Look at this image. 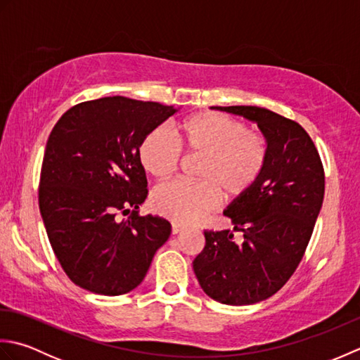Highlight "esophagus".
<instances>
[{"instance_id": "esophagus-1", "label": "esophagus", "mask_w": 360, "mask_h": 360, "mask_svg": "<svg viewBox=\"0 0 360 360\" xmlns=\"http://www.w3.org/2000/svg\"><path fill=\"white\" fill-rule=\"evenodd\" d=\"M182 231H184V227H182L181 224H176V223L172 224V233H173V235H178V233H181Z\"/></svg>"}]
</instances>
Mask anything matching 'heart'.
Wrapping results in <instances>:
<instances>
[{"instance_id": "obj_1", "label": "heart", "mask_w": 360, "mask_h": 360, "mask_svg": "<svg viewBox=\"0 0 360 360\" xmlns=\"http://www.w3.org/2000/svg\"><path fill=\"white\" fill-rule=\"evenodd\" d=\"M179 147L201 155L198 182L173 181L155 190L151 205L159 215L179 224L202 218L219 201L249 193L262 178L269 147L262 134L248 131L243 122L221 112H200L178 127ZM181 153L165 128H155L139 145V160L155 179H167L179 164Z\"/></svg>"}]
</instances>
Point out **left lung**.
Here are the masks:
<instances>
[{
  "label": "left lung",
  "mask_w": 360,
  "mask_h": 360,
  "mask_svg": "<svg viewBox=\"0 0 360 360\" xmlns=\"http://www.w3.org/2000/svg\"><path fill=\"white\" fill-rule=\"evenodd\" d=\"M213 108L254 122L269 147L262 178L224 210L232 231H205L193 262L210 298L246 307L274 295L297 269L322 209L325 174L314 142L297 122L258 106ZM233 231L242 232L241 243L233 241Z\"/></svg>",
  "instance_id": "left-lung-1"
}]
</instances>
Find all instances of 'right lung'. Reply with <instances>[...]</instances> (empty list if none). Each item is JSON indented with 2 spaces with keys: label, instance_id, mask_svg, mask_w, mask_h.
Segmentation results:
<instances>
[{
  "label": "right lung",
  "instance_id": "add662e5",
  "mask_svg": "<svg viewBox=\"0 0 360 360\" xmlns=\"http://www.w3.org/2000/svg\"><path fill=\"white\" fill-rule=\"evenodd\" d=\"M181 108L112 96L68 110L46 143L38 204L53 254L75 285L122 295L142 283L172 233L139 217L147 176L139 145ZM132 215L120 220V214Z\"/></svg>",
  "mask_w": 360,
  "mask_h": 360
}]
</instances>
